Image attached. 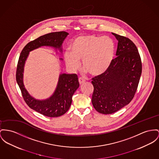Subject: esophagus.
I'll return each instance as SVG.
<instances>
[{
  "instance_id": "obj_1",
  "label": "esophagus",
  "mask_w": 159,
  "mask_h": 159,
  "mask_svg": "<svg viewBox=\"0 0 159 159\" xmlns=\"http://www.w3.org/2000/svg\"><path fill=\"white\" fill-rule=\"evenodd\" d=\"M85 82V80H84L83 78H79V83H80V84H83Z\"/></svg>"
}]
</instances>
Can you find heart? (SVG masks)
<instances>
[{"label":"heart","instance_id":"obj_1","mask_svg":"<svg viewBox=\"0 0 159 159\" xmlns=\"http://www.w3.org/2000/svg\"><path fill=\"white\" fill-rule=\"evenodd\" d=\"M71 53H64L67 67L72 71L83 67L90 74L99 76L110 67L114 58L115 44L108 37L93 34L81 35L75 38L70 46Z\"/></svg>","mask_w":159,"mask_h":159}]
</instances>
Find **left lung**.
Listing matches in <instances>:
<instances>
[{"label": "left lung", "instance_id": "8db88e82", "mask_svg": "<svg viewBox=\"0 0 159 159\" xmlns=\"http://www.w3.org/2000/svg\"><path fill=\"white\" fill-rule=\"evenodd\" d=\"M118 40L116 57L103 74L92 78V102L102 114L116 112L133 99L142 74V61L135 44L126 37L112 33Z\"/></svg>", "mask_w": 159, "mask_h": 159}]
</instances>
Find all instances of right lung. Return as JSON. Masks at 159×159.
Returning a JSON list of instances; mask_svg holds the SVG:
<instances>
[{
  "label": "right lung",
  "instance_id": "right-lung-1",
  "mask_svg": "<svg viewBox=\"0 0 159 159\" xmlns=\"http://www.w3.org/2000/svg\"><path fill=\"white\" fill-rule=\"evenodd\" d=\"M69 34L65 31L50 32L28 43L22 49L16 69V81L26 104L34 110L44 116L58 117L66 113L72 104V96L79 87L78 76L76 74L60 75L59 81L53 95L50 98L39 101L29 95L23 84V66L29 52L42 46H50L61 51V44Z\"/></svg>",
  "mask_w": 159,
  "mask_h": 159
}]
</instances>
